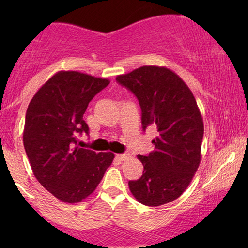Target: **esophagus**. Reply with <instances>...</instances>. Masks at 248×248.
<instances>
[{"label":"esophagus","instance_id":"esophagus-1","mask_svg":"<svg viewBox=\"0 0 248 248\" xmlns=\"http://www.w3.org/2000/svg\"><path fill=\"white\" fill-rule=\"evenodd\" d=\"M116 158L120 159V160H127L130 158V155L128 154H118L116 155Z\"/></svg>","mask_w":248,"mask_h":248}]
</instances>
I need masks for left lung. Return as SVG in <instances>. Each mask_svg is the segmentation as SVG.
Segmentation results:
<instances>
[{
	"mask_svg": "<svg viewBox=\"0 0 248 248\" xmlns=\"http://www.w3.org/2000/svg\"><path fill=\"white\" fill-rule=\"evenodd\" d=\"M116 81L132 91L142 110V128L155 127V150L139 155L143 175L128 182L135 199L148 206L174 201L188 187L201 161L202 115L184 81L164 66L145 65Z\"/></svg>",
	"mask_w": 248,
	"mask_h": 248,
	"instance_id": "1",
	"label": "left lung"
}]
</instances>
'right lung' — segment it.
<instances>
[{"label": "right lung", "mask_w": 248, "mask_h": 248, "mask_svg": "<svg viewBox=\"0 0 248 248\" xmlns=\"http://www.w3.org/2000/svg\"><path fill=\"white\" fill-rule=\"evenodd\" d=\"M108 84V79L60 71L29 103L23 130L27 157L37 181L63 202L89 196L113 162L111 152L77 147L78 134L89 133L83 120L88 105Z\"/></svg>", "instance_id": "obj_1"}]
</instances>
